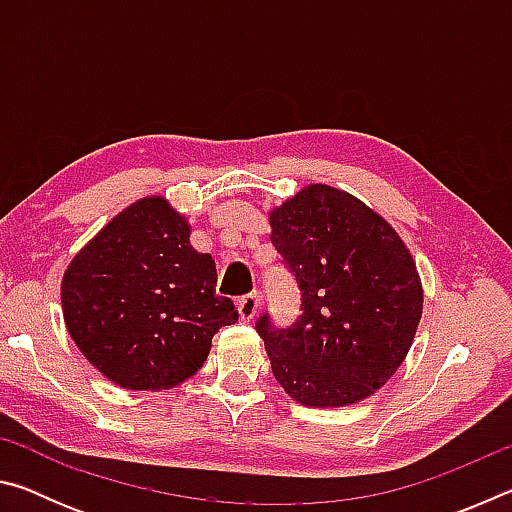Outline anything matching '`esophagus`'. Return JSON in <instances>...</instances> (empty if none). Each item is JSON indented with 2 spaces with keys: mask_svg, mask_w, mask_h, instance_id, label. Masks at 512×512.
I'll list each match as a JSON object with an SVG mask.
<instances>
[{
  "mask_svg": "<svg viewBox=\"0 0 512 512\" xmlns=\"http://www.w3.org/2000/svg\"><path fill=\"white\" fill-rule=\"evenodd\" d=\"M257 309H259V296H257L255 291L253 293H246V296H241L237 300V311H239L241 320L253 318L257 314Z\"/></svg>",
  "mask_w": 512,
  "mask_h": 512,
  "instance_id": "obj_1",
  "label": "esophagus"
}]
</instances>
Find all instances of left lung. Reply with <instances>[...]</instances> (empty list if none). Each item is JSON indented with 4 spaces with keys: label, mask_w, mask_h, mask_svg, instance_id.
<instances>
[{
    "label": "left lung",
    "mask_w": 512,
    "mask_h": 512,
    "mask_svg": "<svg viewBox=\"0 0 512 512\" xmlns=\"http://www.w3.org/2000/svg\"><path fill=\"white\" fill-rule=\"evenodd\" d=\"M271 244L296 277L300 316L255 320L275 379L307 406H345L384 386L422 316L413 257L357 198L309 185L271 212Z\"/></svg>",
    "instance_id": "obj_1"
}]
</instances>
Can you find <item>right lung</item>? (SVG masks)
<instances>
[{"label": "right lung", "instance_id": "add662e5", "mask_svg": "<svg viewBox=\"0 0 512 512\" xmlns=\"http://www.w3.org/2000/svg\"><path fill=\"white\" fill-rule=\"evenodd\" d=\"M214 287V259L189 246L187 221L162 198H144L74 257L60 298L92 366L124 388L160 391L196 375L212 336L237 323Z\"/></svg>", "mask_w": 512, "mask_h": 512}]
</instances>
